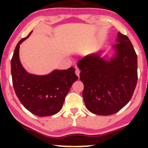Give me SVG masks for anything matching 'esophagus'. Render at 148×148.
Returning a JSON list of instances; mask_svg holds the SVG:
<instances>
[{
	"label": "esophagus",
	"instance_id": "esophagus-1",
	"mask_svg": "<svg viewBox=\"0 0 148 148\" xmlns=\"http://www.w3.org/2000/svg\"><path fill=\"white\" fill-rule=\"evenodd\" d=\"M75 73H76V76H78V77L79 78V74H80V69H79V68H77V67H76V71H75Z\"/></svg>",
	"mask_w": 148,
	"mask_h": 148
}]
</instances>
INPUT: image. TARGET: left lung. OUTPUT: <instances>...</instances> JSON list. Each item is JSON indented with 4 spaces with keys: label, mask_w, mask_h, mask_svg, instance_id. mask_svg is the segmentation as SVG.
<instances>
[{
    "label": "left lung",
    "mask_w": 148,
    "mask_h": 148,
    "mask_svg": "<svg viewBox=\"0 0 148 148\" xmlns=\"http://www.w3.org/2000/svg\"><path fill=\"white\" fill-rule=\"evenodd\" d=\"M103 53L88 54L77 66L86 108L94 114L109 115L123 108L133 95L138 80L137 55L130 39L120 32L116 43L101 56Z\"/></svg>",
    "instance_id": "8db88e82"
}]
</instances>
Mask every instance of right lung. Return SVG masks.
Segmentation results:
<instances>
[{"instance_id": "obj_1", "label": "right lung", "mask_w": 148, "mask_h": 148, "mask_svg": "<svg viewBox=\"0 0 148 148\" xmlns=\"http://www.w3.org/2000/svg\"><path fill=\"white\" fill-rule=\"evenodd\" d=\"M21 39L14 49L11 60L12 84L16 96L23 106L37 116L56 114L62 108L64 98L78 79L75 68L55 69L46 75L30 74L19 59L20 45L32 33Z\"/></svg>"}]
</instances>
